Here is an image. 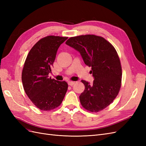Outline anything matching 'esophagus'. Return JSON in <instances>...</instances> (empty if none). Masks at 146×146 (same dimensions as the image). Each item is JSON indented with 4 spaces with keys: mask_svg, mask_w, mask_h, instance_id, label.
<instances>
[{
    "mask_svg": "<svg viewBox=\"0 0 146 146\" xmlns=\"http://www.w3.org/2000/svg\"><path fill=\"white\" fill-rule=\"evenodd\" d=\"M76 83L75 82H72V81H69L68 82V85H70V86H72L74 85V83Z\"/></svg>",
    "mask_w": 146,
    "mask_h": 146,
    "instance_id": "obj_1",
    "label": "esophagus"
}]
</instances>
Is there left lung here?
I'll return each mask as SVG.
<instances>
[{"mask_svg": "<svg viewBox=\"0 0 146 146\" xmlns=\"http://www.w3.org/2000/svg\"><path fill=\"white\" fill-rule=\"evenodd\" d=\"M66 44L80 52L94 78L92 85L82 80L85 87L79 96L82 105L91 112L101 111L113 102L121 86L122 68L116 49L94 35L71 37Z\"/></svg>", "mask_w": 146, "mask_h": 146, "instance_id": "left-lung-1", "label": "left lung"}]
</instances>
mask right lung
Listing matches in <instances>:
<instances>
[{
	"label": "right lung",
	"mask_w": 146,
	"mask_h": 146,
	"mask_svg": "<svg viewBox=\"0 0 146 146\" xmlns=\"http://www.w3.org/2000/svg\"><path fill=\"white\" fill-rule=\"evenodd\" d=\"M68 37L47 36L31 48L22 72V82L29 98L44 111L55 109L62 102L68 90L65 81L48 77L58 48Z\"/></svg>",
	"instance_id": "obj_1"
}]
</instances>
